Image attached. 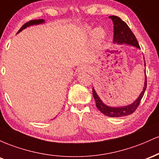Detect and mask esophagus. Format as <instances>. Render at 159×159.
Segmentation results:
<instances>
[{"label":"esophagus","mask_w":159,"mask_h":159,"mask_svg":"<svg viewBox=\"0 0 159 159\" xmlns=\"http://www.w3.org/2000/svg\"><path fill=\"white\" fill-rule=\"evenodd\" d=\"M90 69V66H88L87 65H83L79 67V69H78V72H88Z\"/></svg>","instance_id":"obj_1"}]
</instances>
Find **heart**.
<instances>
[{
	"instance_id": "b5f03b06",
	"label": "heart",
	"mask_w": 159,
	"mask_h": 159,
	"mask_svg": "<svg viewBox=\"0 0 159 159\" xmlns=\"http://www.w3.org/2000/svg\"><path fill=\"white\" fill-rule=\"evenodd\" d=\"M85 32L87 34H93L92 41L96 46H100L103 44L105 39V32L102 28L98 27L95 29L93 31L90 26H87L85 27Z\"/></svg>"
}]
</instances>
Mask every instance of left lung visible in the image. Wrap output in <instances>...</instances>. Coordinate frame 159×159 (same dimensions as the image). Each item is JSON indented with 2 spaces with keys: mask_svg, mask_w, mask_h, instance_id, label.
Here are the masks:
<instances>
[{
  "mask_svg": "<svg viewBox=\"0 0 159 159\" xmlns=\"http://www.w3.org/2000/svg\"><path fill=\"white\" fill-rule=\"evenodd\" d=\"M109 18L112 20L113 23H114V40H113V43H114V44H116H116H124L125 43V44L132 45V46L136 47L138 48H140L135 36L134 35V34L132 32L131 29L129 28L125 21H123L120 18L116 16H109ZM144 66H146L145 61H144ZM147 81L145 69V82H144L143 91L134 102L131 105H126V106L118 107L107 106L105 103H103L101 98L98 97L94 87L93 88V96L95 101H96V107L102 114L107 116H111V117H121V116L132 114L138 108V105H139L143 96L144 92L147 89Z\"/></svg>",
  "mask_w": 159,
  "mask_h": 159,
  "instance_id": "1",
  "label": "left lung"
}]
</instances>
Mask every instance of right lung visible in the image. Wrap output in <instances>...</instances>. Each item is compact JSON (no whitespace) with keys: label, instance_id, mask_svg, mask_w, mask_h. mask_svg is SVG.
<instances>
[{"label":"right lung","instance_id":"obj_1","mask_svg":"<svg viewBox=\"0 0 159 159\" xmlns=\"http://www.w3.org/2000/svg\"><path fill=\"white\" fill-rule=\"evenodd\" d=\"M45 22V20L43 19H36V20H31V21H28V22L25 23V25H23L22 27L20 28V30L19 31L17 32V34H19V32H21V30H24V29H25L26 27H29V26H31V25H39V24H43Z\"/></svg>","mask_w":159,"mask_h":159}]
</instances>
